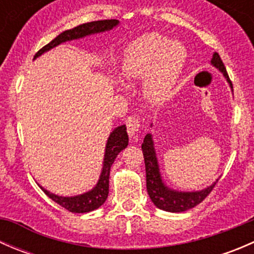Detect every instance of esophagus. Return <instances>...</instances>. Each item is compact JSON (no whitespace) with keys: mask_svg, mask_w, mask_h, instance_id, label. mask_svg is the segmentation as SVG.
Instances as JSON below:
<instances>
[{"mask_svg":"<svg viewBox=\"0 0 254 254\" xmlns=\"http://www.w3.org/2000/svg\"><path fill=\"white\" fill-rule=\"evenodd\" d=\"M127 134L131 137H135L137 135V132L141 129V125L140 122L135 117H129L127 119Z\"/></svg>","mask_w":254,"mask_h":254,"instance_id":"1","label":"esophagus"}]
</instances>
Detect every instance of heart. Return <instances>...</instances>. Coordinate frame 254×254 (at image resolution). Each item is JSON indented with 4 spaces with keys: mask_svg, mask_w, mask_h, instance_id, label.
Here are the masks:
<instances>
[{
    "mask_svg": "<svg viewBox=\"0 0 254 254\" xmlns=\"http://www.w3.org/2000/svg\"><path fill=\"white\" fill-rule=\"evenodd\" d=\"M187 56V49L179 40H168L160 33H147L125 50L122 73L127 81L145 77L146 94L152 102L160 103L175 93Z\"/></svg>",
    "mask_w": 254,
    "mask_h": 254,
    "instance_id": "b5f03b06",
    "label": "heart"
}]
</instances>
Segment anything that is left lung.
Wrapping results in <instances>:
<instances>
[{
	"label": "left lung",
	"mask_w": 254,
	"mask_h": 254,
	"mask_svg": "<svg viewBox=\"0 0 254 254\" xmlns=\"http://www.w3.org/2000/svg\"><path fill=\"white\" fill-rule=\"evenodd\" d=\"M211 65L224 75V77L229 82L230 87L232 89V83L230 81L229 75H227L226 68H225L224 63H222L221 58H220L217 53L212 54ZM151 127H152V124H151ZM141 148L143 152V158H145L146 188H147L150 199L158 209L165 210V211L168 212H182L191 209V207L196 206L199 203H201L209 195V193L212 190L216 182L219 181V179H216L211 186L206 187V188L201 189V190H176V189L170 188L163 182L162 176H161L160 165H158L157 155H156L155 142H153L151 132L146 134Z\"/></svg>",
	"instance_id": "1"
}]
</instances>
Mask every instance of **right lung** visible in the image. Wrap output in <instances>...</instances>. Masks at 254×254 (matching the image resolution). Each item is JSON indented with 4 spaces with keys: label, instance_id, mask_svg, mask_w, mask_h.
Here are the masks:
<instances>
[{
    "label": "right lung",
    "instance_id": "obj_1",
    "mask_svg": "<svg viewBox=\"0 0 254 254\" xmlns=\"http://www.w3.org/2000/svg\"><path fill=\"white\" fill-rule=\"evenodd\" d=\"M119 20L118 19H106V20H96V22L84 23V24L77 25V27L72 28L63 32L59 34L54 40H51L48 45L40 49L37 54H35L34 59L39 58L47 51L51 50L53 48L58 47V45L63 44V43L71 42V40L82 39L88 35L98 34V33L109 32L113 28L118 27ZM129 143V136L127 132V127L125 125H120L117 127L114 130L109 134L108 140L106 143V151H104V158H103V167H102L101 176H99L98 182L96 186L91 189V190L86 191V193L78 194V195L73 196H61L56 195V194L51 193L43 188L40 184L38 186L42 188V190L51 199L55 201L56 204L65 207L66 210L71 212H89L93 210L98 209L104 204V201L108 198L109 193V173H111V167L113 162L115 161L117 156L119 152H122Z\"/></svg>",
    "mask_w": 254,
    "mask_h": 254
}]
</instances>
